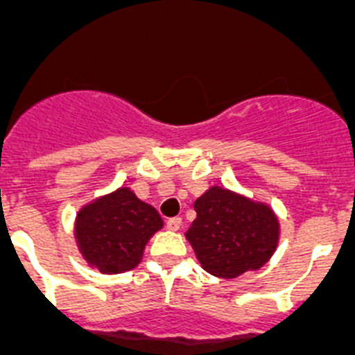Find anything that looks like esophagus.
<instances>
[{"label": "esophagus", "instance_id": "1", "mask_svg": "<svg viewBox=\"0 0 355 355\" xmlns=\"http://www.w3.org/2000/svg\"><path fill=\"white\" fill-rule=\"evenodd\" d=\"M180 226H182L180 217H171V219L166 221V228L170 230V232H177V230H180Z\"/></svg>", "mask_w": 355, "mask_h": 355}]
</instances>
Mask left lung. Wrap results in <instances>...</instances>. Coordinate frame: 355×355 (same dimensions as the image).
Here are the masks:
<instances>
[{"label": "left lung", "instance_id": "left-lung-1", "mask_svg": "<svg viewBox=\"0 0 355 355\" xmlns=\"http://www.w3.org/2000/svg\"><path fill=\"white\" fill-rule=\"evenodd\" d=\"M194 210L185 239L212 276L233 279L258 270L276 253L279 219L263 201L212 185L194 201Z\"/></svg>", "mask_w": 355, "mask_h": 355}]
</instances>
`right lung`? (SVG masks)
I'll return each mask as SVG.
<instances>
[{"instance_id": "right-lung-1", "label": "right lung", "mask_w": 355, "mask_h": 355, "mask_svg": "<svg viewBox=\"0 0 355 355\" xmlns=\"http://www.w3.org/2000/svg\"><path fill=\"white\" fill-rule=\"evenodd\" d=\"M162 226L154 207L139 200L130 187H118L79 209L74 239L92 269L120 274L138 267L145 245Z\"/></svg>"}]
</instances>
